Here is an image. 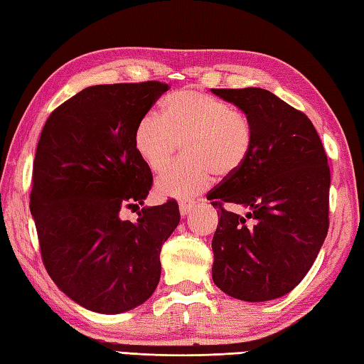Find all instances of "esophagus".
<instances>
[{
    "label": "esophagus",
    "instance_id": "esophagus-1",
    "mask_svg": "<svg viewBox=\"0 0 364 364\" xmlns=\"http://www.w3.org/2000/svg\"><path fill=\"white\" fill-rule=\"evenodd\" d=\"M194 210V203H180V215L181 218H186L189 213Z\"/></svg>",
    "mask_w": 364,
    "mask_h": 364
}]
</instances>
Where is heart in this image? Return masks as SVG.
<instances>
[{
    "mask_svg": "<svg viewBox=\"0 0 364 364\" xmlns=\"http://www.w3.org/2000/svg\"><path fill=\"white\" fill-rule=\"evenodd\" d=\"M180 145L189 161L166 170L158 189L162 196L188 200L208 188L215 173L229 178L245 166L254 146V129L229 102L184 88L164 101L162 118L146 113L134 132L135 151L154 173L173 161Z\"/></svg>",
    "mask_w": 364,
    "mask_h": 364,
    "instance_id": "b5f03b06",
    "label": "heart"
}]
</instances>
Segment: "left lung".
<instances>
[{"instance_id": "8db88e82", "label": "left lung", "mask_w": 364, "mask_h": 364, "mask_svg": "<svg viewBox=\"0 0 364 364\" xmlns=\"http://www.w3.org/2000/svg\"><path fill=\"white\" fill-rule=\"evenodd\" d=\"M245 112L251 156L208 194L220 215L213 281L241 301H268L301 282L328 233L330 167L311 119L262 88H213ZM241 205V217L223 205Z\"/></svg>"}]
</instances>
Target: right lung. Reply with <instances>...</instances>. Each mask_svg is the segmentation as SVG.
Returning <instances> with one entry per match:
<instances>
[{
	"label": "right lung",
	"mask_w": 364,
	"mask_h": 364,
	"mask_svg": "<svg viewBox=\"0 0 364 364\" xmlns=\"http://www.w3.org/2000/svg\"><path fill=\"white\" fill-rule=\"evenodd\" d=\"M168 85H95L50 113L36 149L30 210L48 276L99 314L145 303L161 277V249L180 224L175 200L144 205L153 175L134 132Z\"/></svg>",
	"instance_id": "1"
}]
</instances>
